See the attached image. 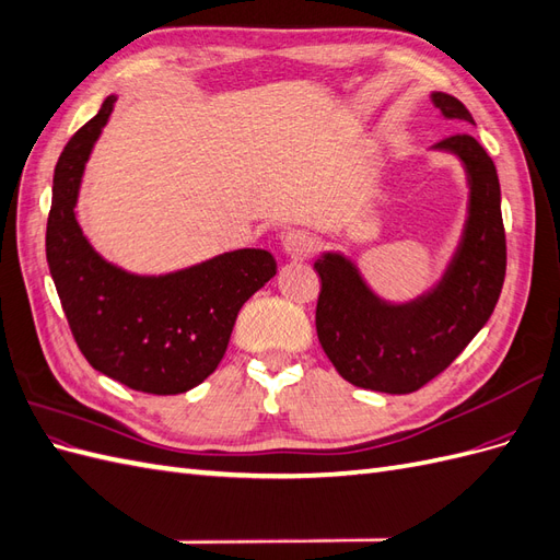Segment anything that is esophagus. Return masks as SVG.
<instances>
[{"label":"esophagus","mask_w":560,"mask_h":560,"mask_svg":"<svg viewBox=\"0 0 560 560\" xmlns=\"http://www.w3.org/2000/svg\"><path fill=\"white\" fill-rule=\"evenodd\" d=\"M282 247L292 259H308L315 252V238L308 231L294 229V231H287L282 235Z\"/></svg>","instance_id":"esophagus-1"}]
</instances>
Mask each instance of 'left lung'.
I'll list each match as a JSON object with an SVG mask.
<instances>
[{"label":"left lung","instance_id":"obj_1","mask_svg":"<svg viewBox=\"0 0 560 560\" xmlns=\"http://www.w3.org/2000/svg\"><path fill=\"white\" fill-rule=\"evenodd\" d=\"M446 118L474 124L460 100L434 93ZM460 156L469 175V217L451 268L436 290L406 306L369 292L338 254L315 261L322 280L315 327L322 350L348 383L389 395L416 393L460 354L493 315L506 270V238L495 163L469 132L434 144Z\"/></svg>","mask_w":560,"mask_h":560}]
</instances>
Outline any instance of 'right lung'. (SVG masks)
<instances>
[{"instance_id": "right-lung-1", "label": "right lung", "mask_w": 560, "mask_h": 560, "mask_svg": "<svg viewBox=\"0 0 560 560\" xmlns=\"http://www.w3.org/2000/svg\"><path fill=\"white\" fill-rule=\"evenodd\" d=\"M116 97H107L67 142L56 165L46 224V261L67 325L89 364L147 395H179L222 362L243 303L276 276L266 249H235L140 278L107 264L74 217L79 182Z\"/></svg>"}]
</instances>
